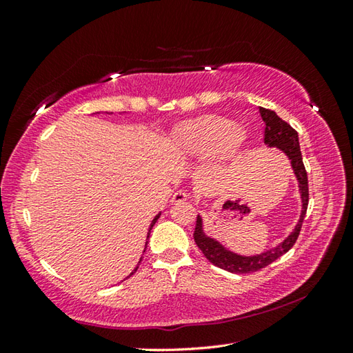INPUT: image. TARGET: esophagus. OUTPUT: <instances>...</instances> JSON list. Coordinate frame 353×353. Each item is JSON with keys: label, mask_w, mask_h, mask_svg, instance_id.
Masks as SVG:
<instances>
[{"label": "esophagus", "mask_w": 353, "mask_h": 353, "mask_svg": "<svg viewBox=\"0 0 353 353\" xmlns=\"http://www.w3.org/2000/svg\"><path fill=\"white\" fill-rule=\"evenodd\" d=\"M188 197H190V194L186 192V190H179L172 194L171 201L172 203H183V201L188 200Z\"/></svg>", "instance_id": "obj_1"}]
</instances>
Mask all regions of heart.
<instances>
[{
  "label": "heart",
  "mask_w": 353,
  "mask_h": 353,
  "mask_svg": "<svg viewBox=\"0 0 353 353\" xmlns=\"http://www.w3.org/2000/svg\"><path fill=\"white\" fill-rule=\"evenodd\" d=\"M243 141V132L221 118H201L179 125L172 134V145L182 154H206L223 148L235 150Z\"/></svg>",
  "instance_id": "obj_1"
}]
</instances>
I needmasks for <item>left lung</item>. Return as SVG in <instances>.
<instances>
[{"label":"left lung","instance_id":"8db88e82","mask_svg":"<svg viewBox=\"0 0 353 353\" xmlns=\"http://www.w3.org/2000/svg\"><path fill=\"white\" fill-rule=\"evenodd\" d=\"M259 112H261L262 119H264L265 123L264 142L270 147L281 148L282 152L291 159L292 170H294L299 181V186H301L303 206H302L301 220H299L294 232H292V234L285 239L282 244H279L277 247H274V249L268 250L265 253L256 254V256H239V254H235L224 249V247L216 243L215 239L208 238L203 234V229H201V219L197 216L196 229H194V241H196L201 253L205 254V258L211 262V264L226 270V272L238 273V274L253 273V272H258L261 268H265L267 265L272 264V262H274L277 258H281L282 254L287 253L291 247L294 245V243L299 238V234H301L306 209H308V200H310L308 174H306V170L303 165L297 132L292 129L287 121H283L282 118L277 117L276 112L265 108H259Z\"/></svg>","mask_w":353,"mask_h":353}]
</instances>
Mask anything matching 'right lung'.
<instances>
[{
  "label": "right lung",
  "instance_id": "1",
  "mask_svg": "<svg viewBox=\"0 0 353 353\" xmlns=\"http://www.w3.org/2000/svg\"><path fill=\"white\" fill-rule=\"evenodd\" d=\"M159 215H161V214H159ZM159 215H156V216H154V220L152 221V228L154 226V223L157 221V219H159ZM152 228H150V230H152ZM137 270H138V267H137V268H134V272H137ZM134 272H133V273H134ZM133 273H132V274H133ZM132 274H130V276H132Z\"/></svg>",
  "mask_w": 353,
  "mask_h": 353
}]
</instances>
